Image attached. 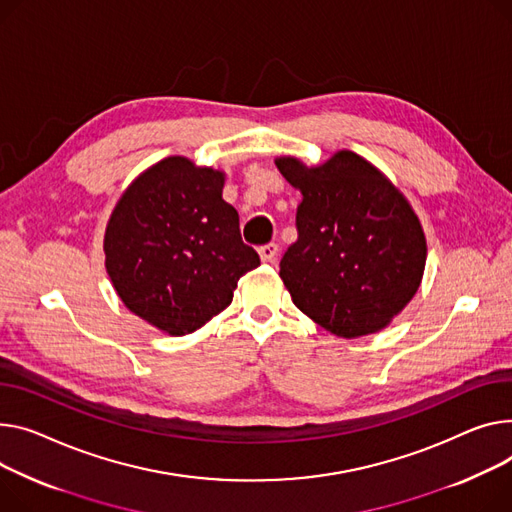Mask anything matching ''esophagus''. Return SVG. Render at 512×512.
<instances>
[{
    "label": "esophagus",
    "mask_w": 512,
    "mask_h": 512,
    "mask_svg": "<svg viewBox=\"0 0 512 512\" xmlns=\"http://www.w3.org/2000/svg\"><path fill=\"white\" fill-rule=\"evenodd\" d=\"M278 245L276 243H267V245H261L259 247V255H261V259L265 261V263H274L276 261V257H278Z\"/></svg>",
    "instance_id": "esophagus-1"
}]
</instances>
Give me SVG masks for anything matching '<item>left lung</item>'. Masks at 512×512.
<instances>
[{"label":"left lung","instance_id":"obj_1","mask_svg":"<svg viewBox=\"0 0 512 512\" xmlns=\"http://www.w3.org/2000/svg\"><path fill=\"white\" fill-rule=\"evenodd\" d=\"M276 166L302 193L298 238L280 261L292 302L337 337L389 325L418 292L426 265L424 230L410 203L348 150L315 168L296 158Z\"/></svg>","mask_w":512,"mask_h":512}]
</instances>
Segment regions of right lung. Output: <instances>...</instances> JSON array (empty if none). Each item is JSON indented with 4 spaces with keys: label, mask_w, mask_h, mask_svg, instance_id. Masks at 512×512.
Here are the masks:
<instances>
[{
    "label": "right lung",
    "mask_w": 512,
    "mask_h": 512,
    "mask_svg": "<svg viewBox=\"0 0 512 512\" xmlns=\"http://www.w3.org/2000/svg\"><path fill=\"white\" fill-rule=\"evenodd\" d=\"M222 187L220 170L170 156L135 179L111 214V282L131 313L170 335L224 311L238 280L261 263Z\"/></svg>",
    "instance_id": "add662e5"
}]
</instances>
